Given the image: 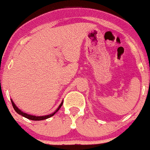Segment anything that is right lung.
I'll use <instances>...</instances> for the list:
<instances>
[{
  "instance_id": "add662e5",
  "label": "right lung",
  "mask_w": 150,
  "mask_h": 150,
  "mask_svg": "<svg viewBox=\"0 0 150 150\" xmlns=\"http://www.w3.org/2000/svg\"><path fill=\"white\" fill-rule=\"evenodd\" d=\"M11 102H12V105H13V108H14V110H16V111L17 112L18 114L23 116V117H26V118L29 119V120H36V121H37V120H45V119H48V118H49V117H52V116H53L54 114L55 113H56V112L57 111V110H58L60 108H61L62 105H63V102H62L61 104L60 105V106L58 107V108L57 109L56 111H55L54 113H53L52 114H49V115H47V116H42V117H36V116H32V115H30V114H26V113H24V112H22L21 110H20L18 108L16 107V105L14 104V102H13V100H11Z\"/></svg>"
}]
</instances>
